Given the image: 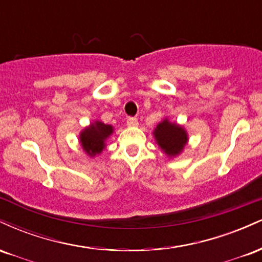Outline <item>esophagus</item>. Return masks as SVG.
Segmentation results:
<instances>
[{"mask_svg": "<svg viewBox=\"0 0 262 262\" xmlns=\"http://www.w3.org/2000/svg\"><path fill=\"white\" fill-rule=\"evenodd\" d=\"M138 119L134 118V117H130V118L127 119V125L128 127H138Z\"/></svg>", "mask_w": 262, "mask_h": 262, "instance_id": "1", "label": "esophagus"}]
</instances>
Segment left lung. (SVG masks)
I'll use <instances>...</instances> for the list:
<instances>
[{"mask_svg":"<svg viewBox=\"0 0 262 262\" xmlns=\"http://www.w3.org/2000/svg\"><path fill=\"white\" fill-rule=\"evenodd\" d=\"M152 134L159 148L169 158L181 154L188 141L186 129L175 122H170L169 118L162 119L155 127Z\"/></svg>","mask_w":262,"mask_h":262,"instance_id":"obj_1","label":"left lung"}]
</instances>
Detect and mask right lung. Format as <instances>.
I'll return each mask as SVG.
<instances>
[{
    "label": "right lung",
    "instance_id": "add662e5",
    "mask_svg": "<svg viewBox=\"0 0 262 262\" xmlns=\"http://www.w3.org/2000/svg\"><path fill=\"white\" fill-rule=\"evenodd\" d=\"M112 125L104 124L101 121L92 122L89 127L82 129L79 135L80 145L90 158L100 155L106 148L107 139L113 134Z\"/></svg>",
    "mask_w": 262,
    "mask_h": 262
}]
</instances>
